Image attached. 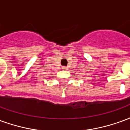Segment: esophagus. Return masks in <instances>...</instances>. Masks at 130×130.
Masks as SVG:
<instances>
[{"label":"esophagus","instance_id":"1","mask_svg":"<svg viewBox=\"0 0 130 130\" xmlns=\"http://www.w3.org/2000/svg\"><path fill=\"white\" fill-rule=\"evenodd\" d=\"M62 70H68V68H66V67H62Z\"/></svg>","mask_w":130,"mask_h":130}]
</instances>
